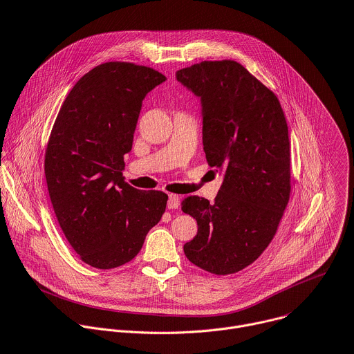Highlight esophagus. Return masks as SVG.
Returning a JSON list of instances; mask_svg holds the SVG:
<instances>
[{
	"instance_id": "34e87169",
	"label": "esophagus",
	"mask_w": 354,
	"mask_h": 354,
	"mask_svg": "<svg viewBox=\"0 0 354 354\" xmlns=\"http://www.w3.org/2000/svg\"><path fill=\"white\" fill-rule=\"evenodd\" d=\"M178 207H179V196L169 194L168 196V208L174 209V208H178Z\"/></svg>"
}]
</instances>
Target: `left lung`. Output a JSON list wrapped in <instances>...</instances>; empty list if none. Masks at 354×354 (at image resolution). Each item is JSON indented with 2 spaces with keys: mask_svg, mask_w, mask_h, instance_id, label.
<instances>
[{
  "mask_svg": "<svg viewBox=\"0 0 354 354\" xmlns=\"http://www.w3.org/2000/svg\"><path fill=\"white\" fill-rule=\"evenodd\" d=\"M201 101L207 162L223 172L218 196H189L182 211L197 221L183 246L190 263L234 274L268 248L290 196V143L278 97L236 61H203L176 72Z\"/></svg>",
  "mask_w": 354,
  "mask_h": 354,
  "instance_id": "left-lung-1",
  "label": "left lung"
}]
</instances>
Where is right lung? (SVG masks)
<instances>
[{
	"instance_id": "right-lung-1",
	"label": "right lung",
	"mask_w": 354,
	"mask_h": 354,
	"mask_svg": "<svg viewBox=\"0 0 354 354\" xmlns=\"http://www.w3.org/2000/svg\"><path fill=\"white\" fill-rule=\"evenodd\" d=\"M167 77L131 62H105L66 95L44 160L50 198L72 249L111 270L133 260L165 212L168 196L122 176L145 97Z\"/></svg>"
}]
</instances>
